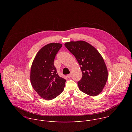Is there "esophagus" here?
Masks as SVG:
<instances>
[{
  "label": "esophagus",
  "mask_w": 132,
  "mask_h": 132,
  "mask_svg": "<svg viewBox=\"0 0 132 132\" xmlns=\"http://www.w3.org/2000/svg\"><path fill=\"white\" fill-rule=\"evenodd\" d=\"M67 77L68 78H69L70 77H71V73H69V74H68V75H67Z\"/></svg>",
  "instance_id": "1"
}]
</instances>
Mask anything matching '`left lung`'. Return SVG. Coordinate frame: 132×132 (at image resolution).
<instances>
[{"label": "left lung", "mask_w": 132, "mask_h": 132, "mask_svg": "<svg viewBox=\"0 0 132 132\" xmlns=\"http://www.w3.org/2000/svg\"><path fill=\"white\" fill-rule=\"evenodd\" d=\"M65 46L80 65L82 73L81 79L77 82L80 90L90 96L99 95L108 77L101 55L95 47L84 41L66 42Z\"/></svg>", "instance_id": "1"}]
</instances>
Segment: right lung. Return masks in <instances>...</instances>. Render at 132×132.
I'll return each instance as SVG.
<instances>
[{
	"label": "right lung",
	"mask_w": 132,
	"mask_h": 132,
	"mask_svg": "<svg viewBox=\"0 0 132 132\" xmlns=\"http://www.w3.org/2000/svg\"><path fill=\"white\" fill-rule=\"evenodd\" d=\"M62 46V44L54 43L45 45L37 53L32 64V86L45 100H51L57 97L65 87L66 80L59 76L54 65L56 54Z\"/></svg>",
	"instance_id": "right-lung-1"
}]
</instances>
